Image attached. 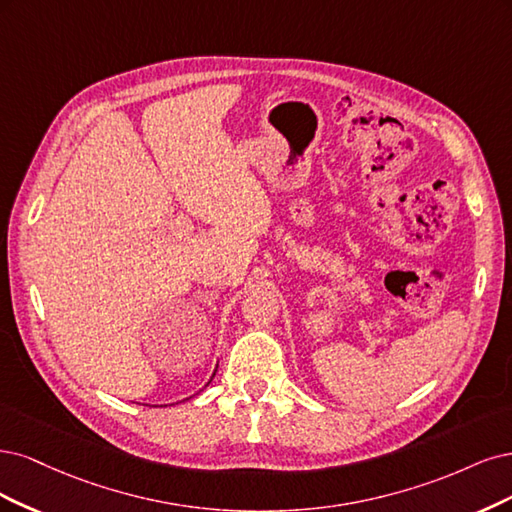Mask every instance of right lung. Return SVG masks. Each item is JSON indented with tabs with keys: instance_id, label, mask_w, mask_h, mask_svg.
<instances>
[{
	"instance_id": "obj_1",
	"label": "right lung",
	"mask_w": 512,
	"mask_h": 512,
	"mask_svg": "<svg viewBox=\"0 0 512 512\" xmlns=\"http://www.w3.org/2000/svg\"><path fill=\"white\" fill-rule=\"evenodd\" d=\"M214 374H217V368H214V372H212V376H210V381H208V383H206V385H204V387H208V385H210V383H212V378H214ZM187 400H189V398H187Z\"/></svg>"
}]
</instances>
